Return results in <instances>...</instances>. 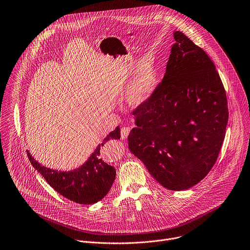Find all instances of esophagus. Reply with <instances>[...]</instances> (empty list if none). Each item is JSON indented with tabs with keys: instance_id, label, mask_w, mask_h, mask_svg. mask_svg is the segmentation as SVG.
<instances>
[{
	"instance_id": "1",
	"label": "esophagus",
	"mask_w": 250,
	"mask_h": 250,
	"mask_svg": "<svg viewBox=\"0 0 250 250\" xmlns=\"http://www.w3.org/2000/svg\"><path fill=\"white\" fill-rule=\"evenodd\" d=\"M130 132V127H122L121 129V135L123 139H125Z\"/></svg>"
}]
</instances>
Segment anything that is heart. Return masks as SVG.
<instances>
[{
  "label": "heart",
  "instance_id": "b5f03b06",
  "mask_svg": "<svg viewBox=\"0 0 250 250\" xmlns=\"http://www.w3.org/2000/svg\"><path fill=\"white\" fill-rule=\"evenodd\" d=\"M158 84L159 73L154 63H141L127 87V102L133 107H138L146 103L156 91Z\"/></svg>",
  "mask_w": 250,
  "mask_h": 250
}]
</instances>
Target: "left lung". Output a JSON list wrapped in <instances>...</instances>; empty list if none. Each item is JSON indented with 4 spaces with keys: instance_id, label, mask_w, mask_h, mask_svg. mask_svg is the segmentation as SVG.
Here are the masks:
<instances>
[{
    "instance_id": "1",
    "label": "left lung",
    "mask_w": 250,
    "mask_h": 250,
    "mask_svg": "<svg viewBox=\"0 0 250 250\" xmlns=\"http://www.w3.org/2000/svg\"><path fill=\"white\" fill-rule=\"evenodd\" d=\"M165 77L132 114L129 151L165 188L187 190L213 167L228 124L226 92L214 63L180 31Z\"/></svg>"
}]
</instances>
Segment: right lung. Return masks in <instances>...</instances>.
<instances>
[{"mask_svg": "<svg viewBox=\"0 0 250 250\" xmlns=\"http://www.w3.org/2000/svg\"><path fill=\"white\" fill-rule=\"evenodd\" d=\"M121 138L117 126L97 146L88 160L71 171H58L42 166L27 151L31 165L45 181L64 198L81 205H92L101 201L110 191L116 177L114 167L107 165L100 157V148L112 139Z\"/></svg>", "mask_w": 250, "mask_h": 250, "instance_id": "1", "label": "right lung"}]
</instances>
